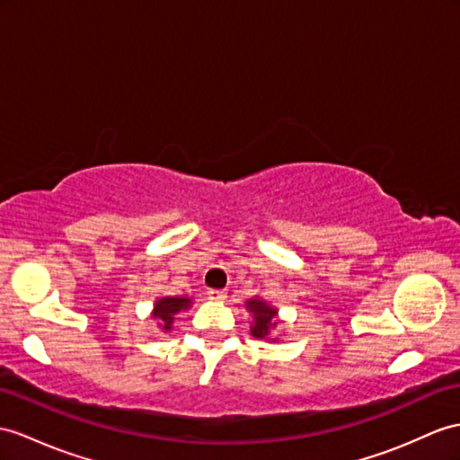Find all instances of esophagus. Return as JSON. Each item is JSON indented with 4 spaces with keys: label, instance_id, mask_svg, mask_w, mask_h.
<instances>
[{
    "label": "esophagus",
    "instance_id": "1",
    "mask_svg": "<svg viewBox=\"0 0 460 460\" xmlns=\"http://www.w3.org/2000/svg\"><path fill=\"white\" fill-rule=\"evenodd\" d=\"M208 298H210V300H224V298H226V290L210 288V290H208Z\"/></svg>",
    "mask_w": 460,
    "mask_h": 460
}]
</instances>
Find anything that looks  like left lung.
Wrapping results in <instances>:
<instances>
[{"instance_id":"1","label":"left lung","mask_w":460,"mask_h":460,"mask_svg":"<svg viewBox=\"0 0 460 460\" xmlns=\"http://www.w3.org/2000/svg\"><path fill=\"white\" fill-rule=\"evenodd\" d=\"M248 308L255 320V323L252 326V335H255V338L260 340L267 338V335L271 333V330L277 326L275 308H271L269 305H265L263 300H257V298L248 300Z\"/></svg>"}]
</instances>
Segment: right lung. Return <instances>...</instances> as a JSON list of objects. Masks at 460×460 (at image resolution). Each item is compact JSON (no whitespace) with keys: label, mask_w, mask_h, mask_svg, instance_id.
<instances>
[{"label":"right lung","mask_w":460,"mask_h":460,"mask_svg":"<svg viewBox=\"0 0 460 460\" xmlns=\"http://www.w3.org/2000/svg\"><path fill=\"white\" fill-rule=\"evenodd\" d=\"M189 305H191V300H189L187 296H165V298L155 302L154 318L160 323V328L167 332V330H172V323H173V318L177 312L185 310Z\"/></svg>","instance_id":"obj_1"}]
</instances>
